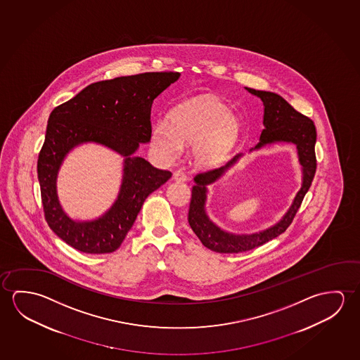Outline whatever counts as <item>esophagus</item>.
<instances>
[{"instance_id": "1", "label": "esophagus", "mask_w": 360, "mask_h": 360, "mask_svg": "<svg viewBox=\"0 0 360 360\" xmlns=\"http://www.w3.org/2000/svg\"><path fill=\"white\" fill-rule=\"evenodd\" d=\"M172 179H174L175 181H177V183H184V181H186V180H188V176H186L183 172L177 170V172H174Z\"/></svg>"}]
</instances>
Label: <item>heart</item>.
I'll use <instances>...</instances> for the list:
<instances>
[{
    "instance_id": "obj_1",
    "label": "heart",
    "mask_w": 360,
    "mask_h": 360,
    "mask_svg": "<svg viewBox=\"0 0 360 360\" xmlns=\"http://www.w3.org/2000/svg\"><path fill=\"white\" fill-rule=\"evenodd\" d=\"M239 134V121L228 108L210 98H195L174 109L170 125L159 121L153 127L151 141L165 159H175L183 143L195 145V156L202 165L223 160Z\"/></svg>"
}]
</instances>
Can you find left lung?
<instances>
[{"mask_svg":"<svg viewBox=\"0 0 360 360\" xmlns=\"http://www.w3.org/2000/svg\"><path fill=\"white\" fill-rule=\"evenodd\" d=\"M245 89L252 95L260 97L264 103V130L257 146L250 148V151L263 148L269 143H291L297 145L299 162L302 165V184L289 210L281 217L280 221L263 231L254 234H233L219 228L217 224L212 223L210 217H207L205 209L207 198L206 195L207 185L215 183L229 167H231L239 160L243 154L235 155L231 160L219 169H212L198 174L194 177L195 184L191 190L188 224L200 241L202 243V245L221 254L249 251L283 234L286 229L289 228L297 209L302 205V199L308 193L316 170V130L314 122L307 116L297 112L290 103L278 94L260 91L249 87Z\"/></svg>","mask_w":360,"mask_h":360,"instance_id":"obj_1","label":"left lung"}]
</instances>
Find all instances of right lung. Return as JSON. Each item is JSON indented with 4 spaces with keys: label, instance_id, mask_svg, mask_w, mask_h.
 I'll list each match as a JSON object with an SVG mask.
<instances>
[{
    "label": "right lung",
    "instance_id": "obj_1",
    "mask_svg": "<svg viewBox=\"0 0 360 360\" xmlns=\"http://www.w3.org/2000/svg\"><path fill=\"white\" fill-rule=\"evenodd\" d=\"M179 77V72H145L98 81L52 110L37 160L41 200L49 226L76 250L106 254L119 249L145 199L172 177V172L134 154L151 139L155 98ZM86 142L103 144L126 159L113 206L95 221L77 222L63 212L56 181L65 155Z\"/></svg>",
    "mask_w": 360,
    "mask_h": 360
}]
</instances>
